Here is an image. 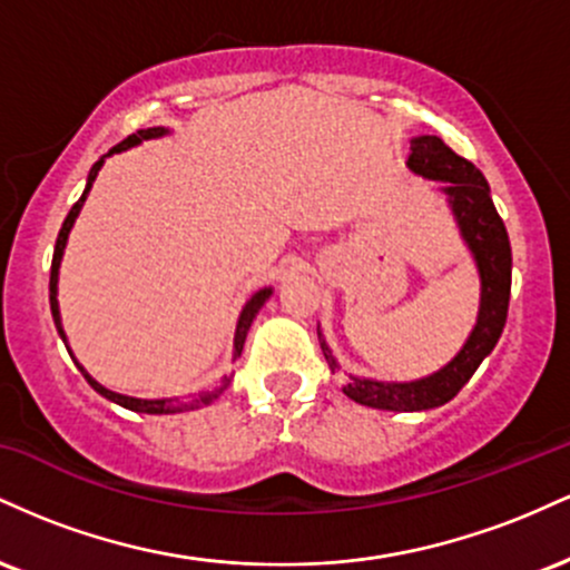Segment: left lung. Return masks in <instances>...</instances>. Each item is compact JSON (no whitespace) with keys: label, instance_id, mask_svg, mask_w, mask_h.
Instances as JSON below:
<instances>
[{"label":"left lung","instance_id":"1","mask_svg":"<svg viewBox=\"0 0 570 570\" xmlns=\"http://www.w3.org/2000/svg\"><path fill=\"white\" fill-rule=\"evenodd\" d=\"M407 166L426 179L448 181L444 193L450 195L458 227H461L463 238H466L476 259V267H480L482 303L472 337L444 370L412 383H377L353 377L343 389L345 396L364 404V407L394 412L440 407L469 383L482 358L499 343L509 313V292H512V246H509L507 227L495 212L490 187L480 168L455 155L440 136L412 139ZM322 351L330 367L337 370L335 356L326 348V343H322Z\"/></svg>","mask_w":570,"mask_h":570}]
</instances>
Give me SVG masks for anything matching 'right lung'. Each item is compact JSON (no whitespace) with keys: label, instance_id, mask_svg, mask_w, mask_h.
Returning <instances> with one entry per match:
<instances>
[{"label":"right lung","instance_id":"right-lung-1","mask_svg":"<svg viewBox=\"0 0 570 570\" xmlns=\"http://www.w3.org/2000/svg\"><path fill=\"white\" fill-rule=\"evenodd\" d=\"M166 134V130L163 128H147V130H136V134H130L128 139H122L120 144H115L112 149H109V155L112 153H122V149H128V147H134V144H139V141H144V139H155V136H163ZM101 163H104V158L101 160H96L94 163V168H90V174H88V185H85V193H82V198L75 203V206H71V212L67 214V219H63V225H61V233H58V238H56V252H53V265H50V311H53V322H56V330H58V335L63 337V343H67V335H63V330H61V316H58V299H56V294H58V265H61V257H63V246H67V238H69V230H71V225H75V219H77V214H80V208H82V203H85V198H88V193H90V185H94V179H96V174H98V168H101ZM271 297V289H259L257 294H254L252 299H248V303L244 305V313H240V318H238V330H235V356H240V351H244V343H246V332H248V326H252V322H254V316H257L259 313V307L265 305V299ZM77 367H80V364H77ZM80 372L85 375V381H88L90 385H94V389L98 391V394L101 396H107L109 402H115V404H120V407H126V410H134V412H147V415H168V412H179V410H195V407H206V404H212L214 399H217L222 391L227 389V385H230V381H233V375H225L219 381V385H214L212 391H200L198 396H193V402H187V404H181V402H174V399H134V396H122V394H115V391H109V389H104V385H98L94 377L88 375V372H85L82 367H80Z\"/></svg>","mask_w":570,"mask_h":570}]
</instances>
